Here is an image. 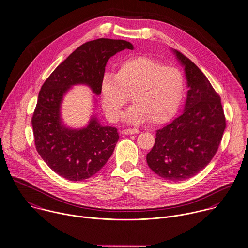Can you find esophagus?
I'll return each mask as SVG.
<instances>
[{
    "label": "esophagus",
    "mask_w": 248,
    "mask_h": 248,
    "mask_svg": "<svg viewBox=\"0 0 248 248\" xmlns=\"http://www.w3.org/2000/svg\"><path fill=\"white\" fill-rule=\"evenodd\" d=\"M140 131L138 130V129H136V128H127V129H124L123 130V133L124 134H126V135H131V134H137V133H139Z\"/></svg>",
    "instance_id": "34e87169"
}]
</instances>
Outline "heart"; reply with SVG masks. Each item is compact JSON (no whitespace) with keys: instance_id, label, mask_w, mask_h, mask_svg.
<instances>
[{"instance_id":"heart-1","label":"heart","mask_w":248,"mask_h":248,"mask_svg":"<svg viewBox=\"0 0 248 248\" xmlns=\"http://www.w3.org/2000/svg\"><path fill=\"white\" fill-rule=\"evenodd\" d=\"M135 102L124 114L133 124L152 121L162 124L178 111L185 94V77L174 66L157 60L137 56L124 61L116 74L106 73L100 83L103 110L112 122L120 120L130 100Z\"/></svg>"}]
</instances>
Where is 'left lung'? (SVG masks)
<instances>
[{
    "label": "left lung",
    "mask_w": 248,
    "mask_h": 248,
    "mask_svg": "<svg viewBox=\"0 0 248 248\" xmlns=\"http://www.w3.org/2000/svg\"><path fill=\"white\" fill-rule=\"evenodd\" d=\"M185 66L187 97L184 113L156 130L155 142L147 155L149 167L159 177L181 182L201 172L220 145L226 120L219 94L199 67L174 50Z\"/></svg>",
    "instance_id": "8db88e82"
}]
</instances>
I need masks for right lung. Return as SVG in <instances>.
Returning <instances> with one entry per match:
<instances>
[{
  "instance_id": "right-lung-1",
  "label": "right lung",
  "mask_w": 248,
  "mask_h": 248,
  "mask_svg": "<svg viewBox=\"0 0 248 248\" xmlns=\"http://www.w3.org/2000/svg\"><path fill=\"white\" fill-rule=\"evenodd\" d=\"M124 49L133 50V45L122 39L88 41L57 66L39 91L31 118L35 149L65 180L84 181L96 174L112 155L119 133L116 127L102 126L94 117L81 129L64 126L60 111L62 96L78 84L88 85L99 95L108 60Z\"/></svg>"
}]
</instances>
